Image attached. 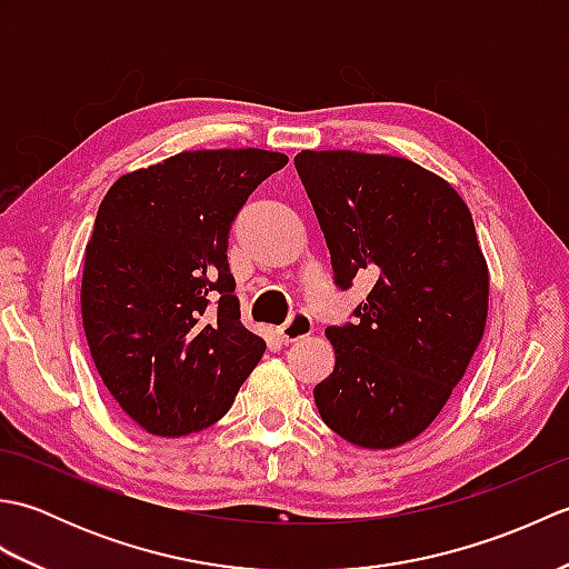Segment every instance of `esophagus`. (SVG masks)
Returning <instances> with one entry per match:
<instances>
[{"instance_id": "obj_1", "label": "esophagus", "mask_w": 569, "mask_h": 569, "mask_svg": "<svg viewBox=\"0 0 569 569\" xmlns=\"http://www.w3.org/2000/svg\"><path fill=\"white\" fill-rule=\"evenodd\" d=\"M310 332H312V318L306 310L291 312V318H288L281 328H278V337H281L283 342H296V340H300V337H306Z\"/></svg>"}]
</instances>
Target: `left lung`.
<instances>
[{
	"mask_svg": "<svg viewBox=\"0 0 569 569\" xmlns=\"http://www.w3.org/2000/svg\"><path fill=\"white\" fill-rule=\"evenodd\" d=\"M296 171L335 286L377 278L355 322L328 328L335 371L312 396L340 438L389 450L438 418L485 335L489 271L475 222L450 183L396 156L303 151Z\"/></svg>",
	"mask_w": 569,
	"mask_h": 569,
	"instance_id": "obj_1",
	"label": "left lung"
}]
</instances>
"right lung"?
Here are the masks:
<instances>
[{"mask_svg": "<svg viewBox=\"0 0 569 569\" xmlns=\"http://www.w3.org/2000/svg\"><path fill=\"white\" fill-rule=\"evenodd\" d=\"M286 163L186 151L107 190L84 249L82 328L107 391L147 432L210 428L266 352L239 320L227 247L251 192Z\"/></svg>", "mask_w": 569, "mask_h": 569, "instance_id": "right-lung-1", "label": "right lung"}]
</instances>
